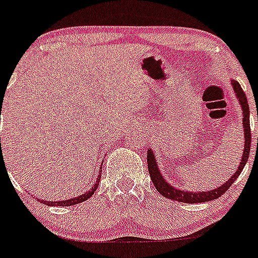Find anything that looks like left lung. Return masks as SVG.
<instances>
[{
	"label": "left lung",
	"instance_id": "8db88e82",
	"mask_svg": "<svg viewBox=\"0 0 258 258\" xmlns=\"http://www.w3.org/2000/svg\"><path fill=\"white\" fill-rule=\"evenodd\" d=\"M231 85L234 87L235 95H236L237 101H239L241 109H242L243 118H242V124H243V135H245V145H243V154L241 156V161L239 167H237L236 172L230 177L229 181H226L225 183H223L220 187L215 188V189L208 190V192H188V190H181L178 188H174L173 185H171L163 178L161 171L159 168V163L156 162L155 159L154 151L148 150V167H149V173H150V178L154 183L155 188L159 190L160 195H162L165 198L172 199V201L182 202V203H204V202L213 201V199H217L220 196H223L226 190L229 189L230 185L235 182V179L239 177V174L242 172L243 167H245L246 162H247L248 155H250V149H251V129H250V107H248L247 98H246L245 92L241 88L240 84L235 80H231Z\"/></svg>",
	"mask_w": 258,
	"mask_h": 258
}]
</instances>
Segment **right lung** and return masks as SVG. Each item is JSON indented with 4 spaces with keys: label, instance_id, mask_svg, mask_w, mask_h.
<instances>
[{
    "label": "right lung",
    "instance_id": "obj_1",
    "mask_svg": "<svg viewBox=\"0 0 258 258\" xmlns=\"http://www.w3.org/2000/svg\"><path fill=\"white\" fill-rule=\"evenodd\" d=\"M1 109H2V103H1ZM1 157L4 159V156H2V149H1ZM99 172H102V168L99 170ZM99 181H101V173L98 174V177H97V181L95 182V184H93L92 189L87 190V192H85L84 195L79 196V197H75V198H71V199H66V201H59V202H48V201H41V199H38V201L40 202V203H44L46 204V206L49 207H69V206H75V204H79V203H82V202L87 201L90 197L93 196V193H95V190L98 188V184H99Z\"/></svg>",
    "mask_w": 258,
    "mask_h": 258
}]
</instances>
